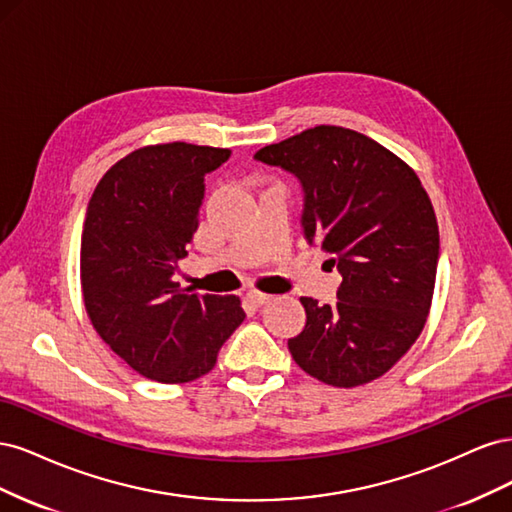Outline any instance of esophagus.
Returning <instances> with one entry per match:
<instances>
[{"label": "esophagus", "mask_w": 512, "mask_h": 512, "mask_svg": "<svg viewBox=\"0 0 512 512\" xmlns=\"http://www.w3.org/2000/svg\"><path fill=\"white\" fill-rule=\"evenodd\" d=\"M247 301H250L254 307H262L265 303H269L273 297L271 294H267V292H260V290H247Z\"/></svg>", "instance_id": "1"}]
</instances>
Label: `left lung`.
Returning <instances> with one entry per match:
<instances>
[{"label": "left lung", "mask_w": 512, "mask_h": 512, "mask_svg": "<svg viewBox=\"0 0 512 512\" xmlns=\"http://www.w3.org/2000/svg\"><path fill=\"white\" fill-rule=\"evenodd\" d=\"M303 188L309 245L333 254L337 303L303 297L305 329L292 359L324 384L359 386L386 374L421 335L436 284V213L414 170L369 136L316 126L262 147Z\"/></svg>", "instance_id": "1"}]
</instances>
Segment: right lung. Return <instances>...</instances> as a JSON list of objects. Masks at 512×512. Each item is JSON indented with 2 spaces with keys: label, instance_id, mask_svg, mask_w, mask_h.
<instances>
[{
  "label": "right lung",
  "instance_id": "add662e5",
  "mask_svg": "<svg viewBox=\"0 0 512 512\" xmlns=\"http://www.w3.org/2000/svg\"><path fill=\"white\" fill-rule=\"evenodd\" d=\"M230 149L190 143L132 151L91 194L81 237V284L91 324L138 374L190 382L213 369L245 318L235 294H192L175 282L198 228L205 175Z\"/></svg>",
  "mask_w": 512,
  "mask_h": 512
}]
</instances>
